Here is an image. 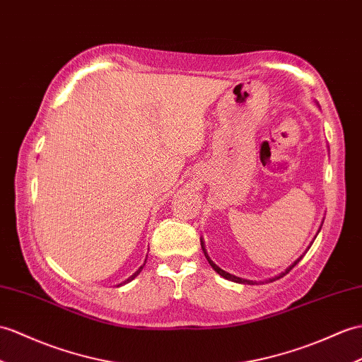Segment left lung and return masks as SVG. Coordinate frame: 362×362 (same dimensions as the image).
<instances>
[{"label": "left lung", "instance_id": "left-lung-1", "mask_svg": "<svg viewBox=\"0 0 362 362\" xmlns=\"http://www.w3.org/2000/svg\"><path fill=\"white\" fill-rule=\"evenodd\" d=\"M200 245H202V250H204V253H205V257H206V260H208V262H209V265H211L213 267V270L214 272H217V273H219L222 277H225V279H230V281H233V282H239V284H255L253 281H247V279H240V277H238V276H234V274H230V273H226V272H223L222 270V268H219V267H217L214 262H213V260L211 259H209L208 257V255H206V251H205V247H204V242H202L200 240ZM302 259V256L296 260V262L295 264H293V265H290L288 268H287V270H285L284 273H281L279 276H277V277H274V279H279V277H282V276H285V274H287V273H290L291 272V268L293 267H295L298 262H299V260ZM274 279H270V281H274Z\"/></svg>", "mask_w": 362, "mask_h": 362}]
</instances>
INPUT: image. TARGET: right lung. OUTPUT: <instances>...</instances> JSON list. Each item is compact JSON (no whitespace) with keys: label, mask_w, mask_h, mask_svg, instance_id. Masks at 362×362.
Returning a JSON list of instances; mask_svg holds the SVG:
<instances>
[{"label":"right lung","mask_w":362,"mask_h":362,"mask_svg":"<svg viewBox=\"0 0 362 362\" xmlns=\"http://www.w3.org/2000/svg\"><path fill=\"white\" fill-rule=\"evenodd\" d=\"M145 262H146V260H145ZM143 267H145V264H143V265H141V267H140V268H139V270H137V272H136V273H134V274H132V276H131V277H129V279H126V281H124V282H122V284H120V285H123V284H128V282H129V281H132V279H134V277H136V276H137V274H139V273H140V272H141V268H143Z\"/></svg>","instance_id":"right-lung-1"}]
</instances>
